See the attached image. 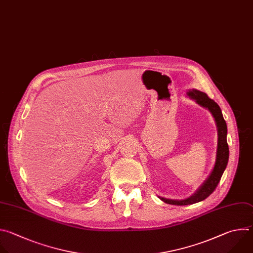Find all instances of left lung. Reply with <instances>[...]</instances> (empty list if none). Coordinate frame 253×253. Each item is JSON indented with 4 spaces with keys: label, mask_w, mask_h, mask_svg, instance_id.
Segmentation results:
<instances>
[{
    "label": "left lung",
    "mask_w": 253,
    "mask_h": 253,
    "mask_svg": "<svg viewBox=\"0 0 253 253\" xmlns=\"http://www.w3.org/2000/svg\"><path fill=\"white\" fill-rule=\"evenodd\" d=\"M187 94L191 98L195 99L197 104L209 109L210 112L212 114L217 126V132H218L217 153H216V162L211 175L206 180V182L200 186V188L196 191L195 194L183 200H173V199H167L164 197H160L164 203L169 205H175V206L193 205L208 198L215 190L217 184L219 183L220 178L223 174V171L226 169V166L228 163V157H229V148L226 140L227 126L219 106L214 102L213 99L209 97L207 93L203 91L192 89V90H189Z\"/></svg>",
    "instance_id": "1"
}]
</instances>
